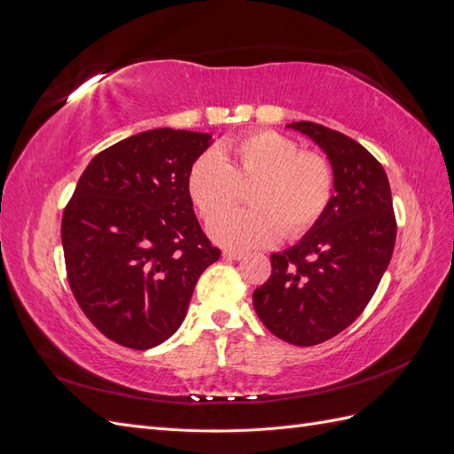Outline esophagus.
<instances>
[{"mask_svg":"<svg viewBox=\"0 0 454 454\" xmlns=\"http://www.w3.org/2000/svg\"><path fill=\"white\" fill-rule=\"evenodd\" d=\"M223 257L225 259H232V261H239L244 257L242 252H237V250H223Z\"/></svg>","mask_w":454,"mask_h":454,"instance_id":"esophagus-1","label":"esophagus"}]
</instances>
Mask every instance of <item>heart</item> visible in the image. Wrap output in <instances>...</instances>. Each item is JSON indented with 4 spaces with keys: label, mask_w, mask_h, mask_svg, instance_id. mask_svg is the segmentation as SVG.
<instances>
[{
    "label": "heart",
    "mask_w": 454,
    "mask_h": 454,
    "mask_svg": "<svg viewBox=\"0 0 454 454\" xmlns=\"http://www.w3.org/2000/svg\"><path fill=\"white\" fill-rule=\"evenodd\" d=\"M254 182L250 211H233L216 218L234 201L239 184ZM191 202L210 222L214 242L232 250L265 248L282 232L301 237L325 212L333 195V174L316 153L282 134L261 130L225 144L219 153L206 151L187 170Z\"/></svg>",
    "instance_id": "1"
}]
</instances>
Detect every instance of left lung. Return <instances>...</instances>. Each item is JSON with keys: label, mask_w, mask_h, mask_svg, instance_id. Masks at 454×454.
<instances>
[{"label": "left lung", "mask_w": 454, "mask_h": 454, "mask_svg": "<svg viewBox=\"0 0 454 454\" xmlns=\"http://www.w3.org/2000/svg\"><path fill=\"white\" fill-rule=\"evenodd\" d=\"M286 129L324 151L333 195L303 239L270 255V278L254 292V309L272 335L312 347L367 307L392 259L395 217L387 172L364 145L310 121Z\"/></svg>", "instance_id": "left-lung-1"}]
</instances>
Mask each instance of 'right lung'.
Masks as SVG:
<instances>
[{
    "label": "right lung",
    "instance_id": "1",
    "mask_svg": "<svg viewBox=\"0 0 454 454\" xmlns=\"http://www.w3.org/2000/svg\"><path fill=\"white\" fill-rule=\"evenodd\" d=\"M208 132L153 129L96 155L62 215L70 287L119 345L153 348L182 325L195 284L222 252L202 232L187 170Z\"/></svg>",
    "mask_w": 454,
    "mask_h": 454
}]
</instances>
